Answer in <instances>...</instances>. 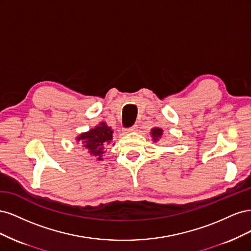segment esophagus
<instances>
[{"mask_svg": "<svg viewBox=\"0 0 251 251\" xmlns=\"http://www.w3.org/2000/svg\"><path fill=\"white\" fill-rule=\"evenodd\" d=\"M138 130V126H131L130 128H126V130H125V133H133V132H136Z\"/></svg>", "mask_w": 251, "mask_h": 251, "instance_id": "1", "label": "esophagus"}]
</instances>
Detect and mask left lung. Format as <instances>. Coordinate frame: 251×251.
I'll return each mask as SVG.
<instances>
[{"instance_id": "1", "label": "left lung", "mask_w": 251, "mask_h": 251, "mask_svg": "<svg viewBox=\"0 0 251 251\" xmlns=\"http://www.w3.org/2000/svg\"><path fill=\"white\" fill-rule=\"evenodd\" d=\"M151 140H153L154 142H157L159 141V139L161 138V136L163 134V130L161 127H158V126H155L151 130Z\"/></svg>"}]
</instances>
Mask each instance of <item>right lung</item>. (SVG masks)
<instances>
[{"mask_svg":"<svg viewBox=\"0 0 251 251\" xmlns=\"http://www.w3.org/2000/svg\"><path fill=\"white\" fill-rule=\"evenodd\" d=\"M113 132L111 126L101 121L88 132L79 134L75 140L76 143L81 144L91 156H94L96 160L101 161L105 147L110 146L113 140ZM114 144L115 143H113V146Z\"/></svg>","mask_w":251,"mask_h":251,"instance_id":"1","label":"right lung"}]
</instances>
